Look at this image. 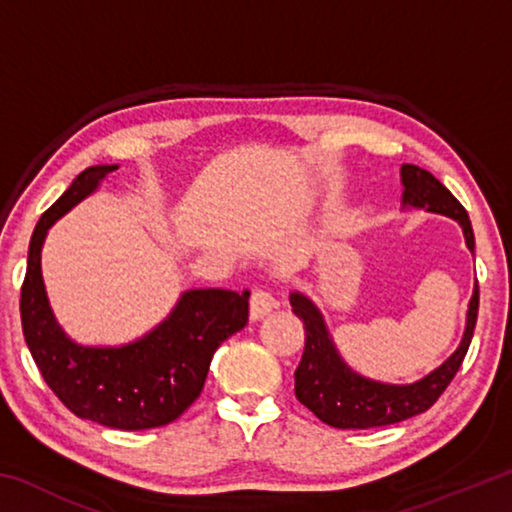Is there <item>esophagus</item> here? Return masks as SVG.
<instances>
[{
    "mask_svg": "<svg viewBox=\"0 0 512 512\" xmlns=\"http://www.w3.org/2000/svg\"><path fill=\"white\" fill-rule=\"evenodd\" d=\"M277 307L275 298L264 289H255L253 296H250V320H262L264 316L271 314Z\"/></svg>",
    "mask_w": 512,
    "mask_h": 512,
    "instance_id": "34e87169",
    "label": "esophagus"
}]
</instances>
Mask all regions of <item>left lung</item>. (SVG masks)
<instances>
[{
	"instance_id": "obj_1",
	"label": "left lung",
	"mask_w": 512,
	"mask_h": 512,
	"mask_svg": "<svg viewBox=\"0 0 512 512\" xmlns=\"http://www.w3.org/2000/svg\"><path fill=\"white\" fill-rule=\"evenodd\" d=\"M402 185L404 205L427 207L429 212L445 214L461 223L465 244L474 253L470 216L438 178H433L427 169L415 167V164H402ZM291 307L293 314L305 325V352H302L300 366L296 368V397L300 404H305L318 420H323L329 427L370 429L386 427V424L402 422L424 413L452 384L474 336L476 316H479V284L472 293L465 334L458 350L443 366L429 372L415 384L406 386L379 384V381L357 375L345 366L341 354L336 352L325 320L314 302L296 291L291 293Z\"/></svg>"
}]
</instances>
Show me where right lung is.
Returning <instances> with one entry per match:
<instances>
[{"instance_id": "obj_1", "label": "right lung", "mask_w": 512, "mask_h": 512, "mask_svg": "<svg viewBox=\"0 0 512 512\" xmlns=\"http://www.w3.org/2000/svg\"><path fill=\"white\" fill-rule=\"evenodd\" d=\"M115 169V164L88 167L40 216L29 244L20 316L42 379L69 411L110 429L140 431L173 422L196 402L216 348L248 323L250 293L187 291L167 320L121 348H88L69 339L45 293L42 244L51 225Z\"/></svg>"}]
</instances>
